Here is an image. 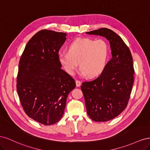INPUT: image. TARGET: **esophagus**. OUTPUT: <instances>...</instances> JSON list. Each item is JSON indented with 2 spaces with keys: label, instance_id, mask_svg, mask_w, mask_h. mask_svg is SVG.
<instances>
[{
  "label": "esophagus",
  "instance_id": "1",
  "mask_svg": "<svg viewBox=\"0 0 150 150\" xmlns=\"http://www.w3.org/2000/svg\"><path fill=\"white\" fill-rule=\"evenodd\" d=\"M76 84L77 87H79V86L81 85V81H78V80H76Z\"/></svg>",
  "mask_w": 150,
  "mask_h": 150
}]
</instances>
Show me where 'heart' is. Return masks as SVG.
Returning a JSON list of instances; mask_svg holds the SVG:
<instances>
[{"label": "heart", "instance_id": "b5f03b06", "mask_svg": "<svg viewBox=\"0 0 150 150\" xmlns=\"http://www.w3.org/2000/svg\"><path fill=\"white\" fill-rule=\"evenodd\" d=\"M67 52L58 54V60L65 71L73 75L79 62L81 74L89 78L100 74L106 67L109 46L103 39L78 38L67 46Z\"/></svg>", "mask_w": 150, "mask_h": 150}]
</instances>
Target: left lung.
<instances>
[{
  "label": "left lung",
  "instance_id": "obj_1",
  "mask_svg": "<svg viewBox=\"0 0 150 150\" xmlns=\"http://www.w3.org/2000/svg\"><path fill=\"white\" fill-rule=\"evenodd\" d=\"M86 34L101 35L110 43L112 58L100 76L81 86L90 118L96 122L110 121L128 104L134 81L133 57L128 47L112 30L101 28Z\"/></svg>",
  "mask_w": 150,
  "mask_h": 150
}]
</instances>
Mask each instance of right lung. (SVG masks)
<instances>
[{"mask_svg": "<svg viewBox=\"0 0 150 150\" xmlns=\"http://www.w3.org/2000/svg\"><path fill=\"white\" fill-rule=\"evenodd\" d=\"M66 35L40 30L29 40L20 59L17 90L21 103L27 115L44 125L61 120L68 94L76 87L58 60Z\"/></svg>", "mask_w": 150, "mask_h": 150, "instance_id": "obj_1", "label": "right lung"}]
</instances>
